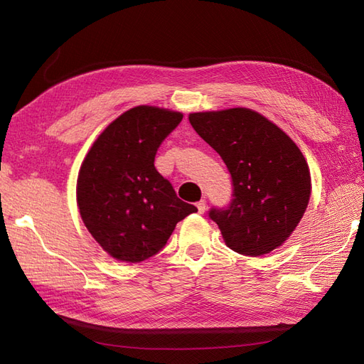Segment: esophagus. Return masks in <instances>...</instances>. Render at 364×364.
Masks as SVG:
<instances>
[{
    "label": "esophagus",
    "instance_id": "obj_1",
    "mask_svg": "<svg viewBox=\"0 0 364 364\" xmlns=\"http://www.w3.org/2000/svg\"><path fill=\"white\" fill-rule=\"evenodd\" d=\"M196 206H197V209H199V213H200V214H203V213L206 211V200H205V199L199 200V202L196 203Z\"/></svg>",
    "mask_w": 364,
    "mask_h": 364
}]
</instances>
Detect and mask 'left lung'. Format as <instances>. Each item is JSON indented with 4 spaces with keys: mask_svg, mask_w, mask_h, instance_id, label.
I'll list each match as a JSON object with an SVG mask.
<instances>
[{
    "mask_svg": "<svg viewBox=\"0 0 364 364\" xmlns=\"http://www.w3.org/2000/svg\"><path fill=\"white\" fill-rule=\"evenodd\" d=\"M188 118L232 178L234 199L209 211L226 246L247 257L279 247L299 225L311 194L310 170L299 147L252 109L196 112Z\"/></svg>",
    "mask_w": 364,
    "mask_h": 364,
    "instance_id": "8db88e82",
    "label": "left lung"
}]
</instances>
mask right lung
Segmentation results:
<instances>
[{
    "mask_svg": "<svg viewBox=\"0 0 364 364\" xmlns=\"http://www.w3.org/2000/svg\"><path fill=\"white\" fill-rule=\"evenodd\" d=\"M182 118L156 106L132 107L102 132L82 162L77 178L82 220L118 261L156 255L178 222L197 211L155 168L159 146Z\"/></svg>",
    "mask_w": 364,
    "mask_h": 364,
    "instance_id": "right-lung-1",
    "label": "right lung"
}]
</instances>
